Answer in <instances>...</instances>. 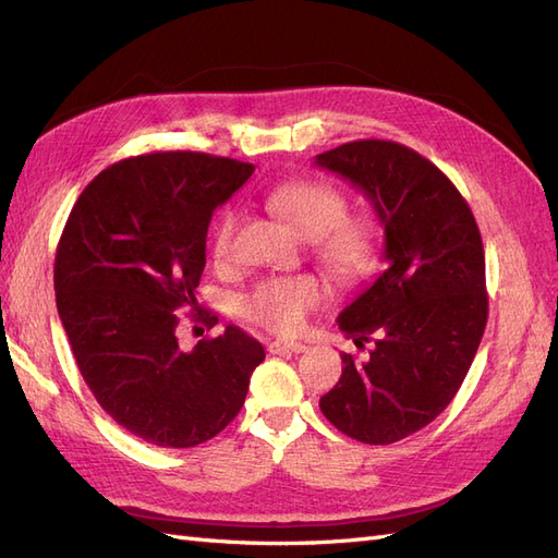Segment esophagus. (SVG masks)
I'll return each mask as SVG.
<instances>
[{
    "label": "esophagus",
    "instance_id": "1",
    "mask_svg": "<svg viewBox=\"0 0 558 558\" xmlns=\"http://www.w3.org/2000/svg\"><path fill=\"white\" fill-rule=\"evenodd\" d=\"M307 347L300 344V342H283V340H275L267 344L269 353H281V351H291V353H302Z\"/></svg>",
    "mask_w": 558,
    "mask_h": 558
}]
</instances>
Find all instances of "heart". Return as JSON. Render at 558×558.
<instances>
[{
	"instance_id": "obj_1",
	"label": "heart",
	"mask_w": 558,
	"mask_h": 558,
	"mask_svg": "<svg viewBox=\"0 0 558 558\" xmlns=\"http://www.w3.org/2000/svg\"><path fill=\"white\" fill-rule=\"evenodd\" d=\"M269 207L305 234L312 256L340 283H359L375 272L381 256L377 226L365 214H347V195L330 181L291 179L267 195ZM240 214L226 209L211 230L216 263L232 258ZM328 302L326 283L316 277H267L242 298V314L275 335H295L307 316Z\"/></svg>"
}]
</instances>
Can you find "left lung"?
<instances>
[{"mask_svg":"<svg viewBox=\"0 0 558 558\" xmlns=\"http://www.w3.org/2000/svg\"><path fill=\"white\" fill-rule=\"evenodd\" d=\"M316 165L373 199L388 263L337 318L373 349L342 353V377L318 408L353 440L391 445L447 408L475 359L488 316L482 234L447 174L404 144L349 142Z\"/></svg>","mask_w":558,"mask_h":558,"instance_id":"left-lung-1","label":"left lung"}]
</instances>
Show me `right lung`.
Here are the masks:
<instances>
[{"instance_id": "1", "label": "right lung", "mask_w": 558, "mask_h": 558, "mask_svg": "<svg viewBox=\"0 0 558 558\" xmlns=\"http://www.w3.org/2000/svg\"><path fill=\"white\" fill-rule=\"evenodd\" d=\"M253 165L156 150L99 172L76 199L56 253V302L76 365L118 426L156 447L211 440L240 414L265 351L238 326L193 351L179 310L211 326L195 289L214 209Z\"/></svg>"}]
</instances>
